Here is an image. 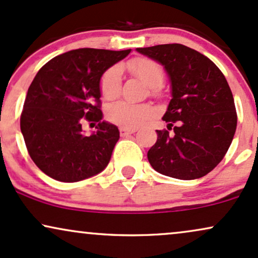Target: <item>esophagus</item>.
Instances as JSON below:
<instances>
[{
	"label": "esophagus",
	"instance_id": "obj_1",
	"mask_svg": "<svg viewBox=\"0 0 258 258\" xmlns=\"http://www.w3.org/2000/svg\"><path fill=\"white\" fill-rule=\"evenodd\" d=\"M137 132L136 128H125V127H120V135L121 136H127V135H132V133Z\"/></svg>",
	"mask_w": 258,
	"mask_h": 258
}]
</instances>
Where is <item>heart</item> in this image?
Here are the masks:
<instances>
[{"instance_id": "b5f03b06", "label": "heart", "mask_w": 258, "mask_h": 258, "mask_svg": "<svg viewBox=\"0 0 258 258\" xmlns=\"http://www.w3.org/2000/svg\"><path fill=\"white\" fill-rule=\"evenodd\" d=\"M130 72L138 77L143 83L153 89L154 92L163 82V71L157 62L150 58H137L127 63ZM121 89V70L114 66L107 70L99 82V90L104 98L113 99L119 96ZM155 113L154 108L147 103H131L119 101L108 105L105 115L110 122L125 128H136L143 125Z\"/></svg>"}]
</instances>
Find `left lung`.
<instances>
[{
    "mask_svg": "<svg viewBox=\"0 0 258 258\" xmlns=\"http://www.w3.org/2000/svg\"><path fill=\"white\" fill-rule=\"evenodd\" d=\"M164 67L172 99L162 119L169 127L157 130L148 151L151 167L181 180L202 178L221 162L233 141L237 111L231 89L214 62L182 44L137 48Z\"/></svg>",
    "mask_w": 258,
    "mask_h": 258,
    "instance_id": "left-lung-1",
    "label": "left lung"
}]
</instances>
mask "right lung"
Instances as JSON below:
<instances>
[{
    "label": "right lung",
    "mask_w": 258,
    "mask_h": 258,
    "mask_svg": "<svg viewBox=\"0 0 258 258\" xmlns=\"http://www.w3.org/2000/svg\"><path fill=\"white\" fill-rule=\"evenodd\" d=\"M130 52L76 49L51 58L36 74L25 98L20 128L31 159L46 175L76 182L108 166L120 132L101 121L99 82ZM84 118L100 121L89 138L82 135Z\"/></svg>",
    "instance_id": "obj_1"
}]
</instances>
